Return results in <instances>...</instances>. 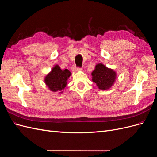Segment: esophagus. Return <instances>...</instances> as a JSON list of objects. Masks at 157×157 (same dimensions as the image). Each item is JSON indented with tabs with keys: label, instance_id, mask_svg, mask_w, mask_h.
<instances>
[{
	"label": "esophagus",
	"instance_id": "obj_1",
	"mask_svg": "<svg viewBox=\"0 0 157 157\" xmlns=\"http://www.w3.org/2000/svg\"><path fill=\"white\" fill-rule=\"evenodd\" d=\"M82 70V68H79V67H76L75 66H74V67L72 68V70L74 72H78V71H79V70Z\"/></svg>",
	"mask_w": 157,
	"mask_h": 157
}]
</instances>
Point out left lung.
I'll list each match as a JSON object with an SVG mask.
<instances>
[{"instance_id": "left-lung-1", "label": "left lung", "mask_w": 157, "mask_h": 157, "mask_svg": "<svg viewBox=\"0 0 157 157\" xmlns=\"http://www.w3.org/2000/svg\"><path fill=\"white\" fill-rule=\"evenodd\" d=\"M92 81L100 90L109 89L114 84L117 74L102 63L96 65L92 74Z\"/></svg>"}]
</instances>
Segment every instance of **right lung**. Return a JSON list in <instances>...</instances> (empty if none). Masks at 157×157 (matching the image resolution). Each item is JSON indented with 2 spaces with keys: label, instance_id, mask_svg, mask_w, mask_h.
<instances>
[{
  "label": "right lung",
  "instance_id": "1",
  "mask_svg": "<svg viewBox=\"0 0 157 157\" xmlns=\"http://www.w3.org/2000/svg\"><path fill=\"white\" fill-rule=\"evenodd\" d=\"M70 75L71 72L68 69L63 70L59 65H55L52 71L45 77L44 82L52 91H58L62 93V90L67 86V81Z\"/></svg>",
  "mask_w": 157,
  "mask_h": 157
}]
</instances>
